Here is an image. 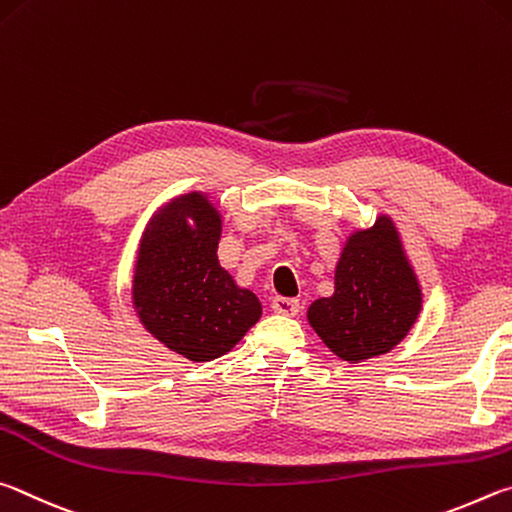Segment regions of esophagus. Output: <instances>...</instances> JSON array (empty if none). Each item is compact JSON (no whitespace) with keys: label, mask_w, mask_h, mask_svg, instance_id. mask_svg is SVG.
Segmentation results:
<instances>
[{"label":"esophagus","mask_w":512,"mask_h":512,"mask_svg":"<svg viewBox=\"0 0 512 512\" xmlns=\"http://www.w3.org/2000/svg\"><path fill=\"white\" fill-rule=\"evenodd\" d=\"M299 299H290V297H274L272 299V310L276 315H285V317H294L299 312Z\"/></svg>","instance_id":"obj_1"}]
</instances>
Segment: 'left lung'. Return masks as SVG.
<instances>
[{
  "label": "left lung",
  "mask_w": 512,
  "mask_h": 512,
  "mask_svg": "<svg viewBox=\"0 0 512 512\" xmlns=\"http://www.w3.org/2000/svg\"><path fill=\"white\" fill-rule=\"evenodd\" d=\"M420 308L423 292L396 224L380 215L371 229L346 240L335 270V294L312 303L308 321L337 357L362 362L400 344Z\"/></svg>",
  "instance_id": "8db88e82"
}]
</instances>
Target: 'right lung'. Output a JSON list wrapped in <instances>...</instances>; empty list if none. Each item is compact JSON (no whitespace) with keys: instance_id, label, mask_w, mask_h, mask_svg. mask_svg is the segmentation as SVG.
<instances>
[{"instance_id":"1","label":"right lung","mask_w":512,"mask_h":512,"mask_svg":"<svg viewBox=\"0 0 512 512\" xmlns=\"http://www.w3.org/2000/svg\"><path fill=\"white\" fill-rule=\"evenodd\" d=\"M222 220L202 193L175 197L141 238L134 310L152 337L191 362L229 353L261 319V301L218 261Z\"/></svg>"}]
</instances>
